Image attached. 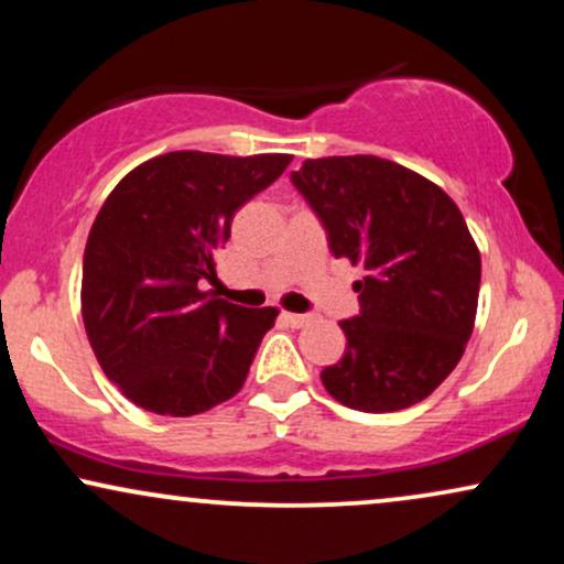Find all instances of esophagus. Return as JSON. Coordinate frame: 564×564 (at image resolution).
<instances>
[{"label":"esophagus","mask_w":564,"mask_h":564,"mask_svg":"<svg viewBox=\"0 0 564 564\" xmlns=\"http://www.w3.org/2000/svg\"><path fill=\"white\" fill-rule=\"evenodd\" d=\"M281 318L286 321L289 326H294V328H302V326H307V323L313 321V318H310V315H300V313H283Z\"/></svg>","instance_id":"34e87169"}]
</instances>
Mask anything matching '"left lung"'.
<instances>
[{"mask_svg":"<svg viewBox=\"0 0 564 564\" xmlns=\"http://www.w3.org/2000/svg\"><path fill=\"white\" fill-rule=\"evenodd\" d=\"M291 183L336 257L364 264L358 318L326 392L366 413L422 403L462 360L480 296V249L443 187L379 156L307 159Z\"/></svg>","mask_w":564,"mask_h":564,"instance_id":"obj_1","label":"left lung"}]
</instances>
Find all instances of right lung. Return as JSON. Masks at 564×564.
I'll use <instances>...</instances> for the list:
<instances>
[{
    "label": "right lung",
    "mask_w": 564,
    "mask_h": 564,
    "mask_svg": "<svg viewBox=\"0 0 564 564\" xmlns=\"http://www.w3.org/2000/svg\"><path fill=\"white\" fill-rule=\"evenodd\" d=\"M289 164V153H161L100 206L84 249L82 318L97 364L134 405L196 416L243 387L278 310L209 296L200 278H217L238 206Z\"/></svg>",
    "instance_id": "add662e5"
}]
</instances>
